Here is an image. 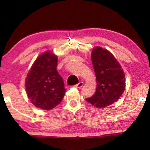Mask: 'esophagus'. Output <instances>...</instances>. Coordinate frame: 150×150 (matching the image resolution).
Masks as SVG:
<instances>
[{"instance_id":"34e87169","label":"esophagus","mask_w":150,"mask_h":150,"mask_svg":"<svg viewBox=\"0 0 150 150\" xmlns=\"http://www.w3.org/2000/svg\"><path fill=\"white\" fill-rule=\"evenodd\" d=\"M83 85H84L83 82H80V83H78L77 85H75V87H76V88H81L83 86Z\"/></svg>"}]
</instances>
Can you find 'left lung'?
I'll use <instances>...</instances> for the list:
<instances>
[{
  "label": "left lung",
  "mask_w": 150,
  "mask_h": 150,
  "mask_svg": "<svg viewBox=\"0 0 150 150\" xmlns=\"http://www.w3.org/2000/svg\"><path fill=\"white\" fill-rule=\"evenodd\" d=\"M91 58L97 87L95 94L86 100L96 107L104 108L115 102L124 93L125 74L117 59L106 49L93 48Z\"/></svg>",
  "instance_id": "1"
}]
</instances>
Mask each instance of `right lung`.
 <instances>
[{"label": "right lung", "instance_id": "right-lung-1", "mask_svg": "<svg viewBox=\"0 0 150 150\" xmlns=\"http://www.w3.org/2000/svg\"><path fill=\"white\" fill-rule=\"evenodd\" d=\"M57 66V57L48 51L37 58L28 73L26 94L36 107L50 110L62 101L66 89Z\"/></svg>", "mask_w": 150, "mask_h": 150}]
</instances>
